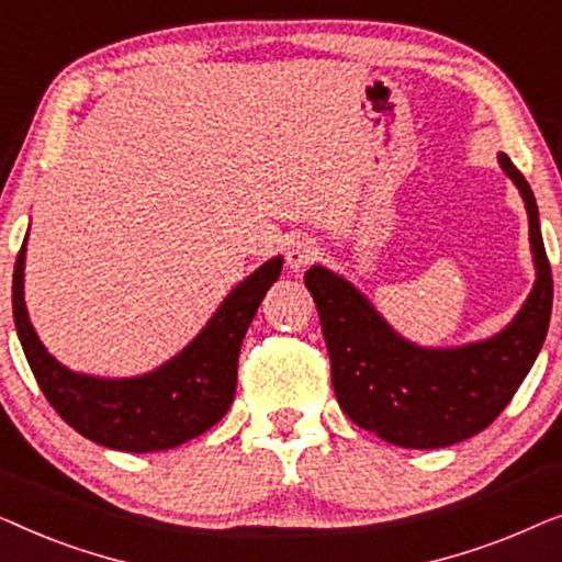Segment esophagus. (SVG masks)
Wrapping results in <instances>:
<instances>
[{"instance_id":"obj_1","label":"esophagus","mask_w":562,"mask_h":562,"mask_svg":"<svg viewBox=\"0 0 562 562\" xmlns=\"http://www.w3.org/2000/svg\"><path fill=\"white\" fill-rule=\"evenodd\" d=\"M317 256H319V248H317V243H314V237L299 235L296 240H291V245H289L286 263H289L291 271L299 273V271H304V268L310 263H314Z\"/></svg>"}]
</instances>
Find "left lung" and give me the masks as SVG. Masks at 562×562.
Wrapping results in <instances>:
<instances>
[{
    "mask_svg": "<svg viewBox=\"0 0 562 562\" xmlns=\"http://www.w3.org/2000/svg\"><path fill=\"white\" fill-rule=\"evenodd\" d=\"M525 199L535 286L502 333L456 348H422L381 317L348 279L312 266L304 276L317 304L337 404L358 427L398 448L432 450L486 429L517 394L542 350L552 312V273L532 189L498 153Z\"/></svg>",
    "mask_w": 562,
    "mask_h": 562,
    "instance_id": "8db88e82",
    "label": "left lung"
}]
</instances>
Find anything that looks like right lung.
Instances as JSON below:
<instances>
[{"mask_svg": "<svg viewBox=\"0 0 562 562\" xmlns=\"http://www.w3.org/2000/svg\"><path fill=\"white\" fill-rule=\"evenodd\" d=\"M22 240L12 276V314L37 386L66 425L87 440L122 452H158L194 440L225 417L235 398L237 356L266 291L279 281L276 256L243 279L194 340L171 360L133 379L76 373L45 350L25 306Z\"/></svg>", "mask_w": 562, "mask_h": 562, "instance_id": "add662e5", "label": "right lung"}]
</instances>
